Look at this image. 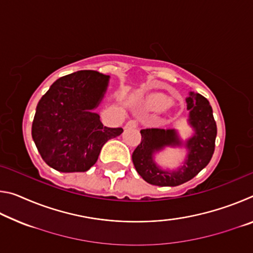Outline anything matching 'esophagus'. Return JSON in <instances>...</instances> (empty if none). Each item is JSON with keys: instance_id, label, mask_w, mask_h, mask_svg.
Instances as JSON below:
<instances>
[{"instance_id": "esophagus-1", "label": "esophagus", "mask_w": 253, "mask_h": 253, "mask_svg": "<svg viewBox=\"0 0 253 253\" xmlns=\"http://www.w3.org/2000/svg\"><path fill=\"white\" fill-rule=\"evenodd\" d=\"M137 126H138V123H137V121H135V119H131V121H129L126 124V128H135Z\"/></svg>"}]
</instances>
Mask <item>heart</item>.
<instances>
[{
  "mask_svg": "<svg viewBox=\"0 0 253 253\" xmlns=\"http://www.w3.org/2000/svg\"><path fill=\"white\" fill-rule=\"evenodd\" d=\"M169 105V100L165 96L162 95H154L149 97L146 100V106L149 109L154 110H162L166 108Z\"/></svg>",
  "mask_w": 253,
  "mask_h": 253,
  "instance_id": "heart-1",
  "label": "heart"
}]
</instances>
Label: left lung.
I'll list each match as a JSON object with an SVG mask.
<instances>
[{"label": "left lung", "instance_id": "obj_1", "mask_svg": "<svg viewBox=\"0 0 253 253\" xmlns=\"http://www.w3.org/2000/svg\"><path fill=\"white\" fill-rule=\"evenodd\" d=\"M188 124L194 134L183 143L175 129L146 128L140 130L142 142L132 153V163L140 176L147 183L157 186H177L196 176L214 153L216 124L209 100L200 93L190 92L186 98ZM184 146L188 149L184 164L176 171H164L153 161V154L165 147Z\"/></svg>", "mask_w": 253, "mask_h": 253}]
</instances>
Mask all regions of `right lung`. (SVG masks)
<instances>
[{
	"label": "right lung",
	"instance_id": "obj_1",
	"mask_svg": "<svg viewBox=\"0 0 253 253\" xmlns=\"http://www.w3.org/2000/svg\"><path fill=\"white\" fill-rule=\"evenodd\" d=\"M109 76L81 70L51 84L37 106L32 138L50 168L62 173L85 172L95 165L100 151L123 128L102 125L93 113L105 96Z\"/></svg>",
	"mask_w": 253,
	"mask_h": 253
}]
</instances>
